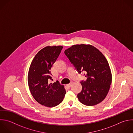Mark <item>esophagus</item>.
Masks as SVG:
<instances>
[{"instance_id":"obj_1","label":"esophagus","mask_w":133,"mask_h":133,"mask_svg":"<svg viewBox=\"0 0 133 133\" xmlns=\"http://www.w3.org/2000/svg\"><path fill=\"white\" fill-rule=\"evenodd\" d=\"M71 84H72V82H70V83H68V84H67V87H68L70 88V87H71Z\"/></svg>"}]
</instances>
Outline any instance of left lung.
<instances>
[{
  "mask_svg": "<svg viewBox=\"0 0 133 133\" xmlns=\"http://www.w3.org/2000/svg\"><path fill=\"white\" fill-rule=\"evenodd\" d=\"M65 54L79 74L84 71L87 80H82L79 101L88 106L96 105L106 97L112 82L109 63L103 54L91 45H74Z\"/></svg>",
  "mask_w": 133,
  "mask_h": 133,
  "instance_id": "1",
  "label": "left lung"
}]
</instances>
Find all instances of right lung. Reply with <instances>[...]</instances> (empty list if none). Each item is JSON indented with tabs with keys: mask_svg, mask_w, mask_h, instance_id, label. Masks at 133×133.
Returning <instances> with one entry per match:
<instances>
[{
	"mask_svg": "<svg viewBox=\"0 0 133 133\" xmlns=\"http://www.w3.org/2000/svg\"><path fill=\"white\" fill-rule=\"evenodd\" d=\"M62 46H46L33 58L28 75L30 92L35 100L47 107H54L63 100L66 91L58 81L50 83L52 75L50 69L63 49Z\"/></svg>",
	"mask_w": 133,
	"mask_h": 133,
	"instance_id": "1",
	"label": "right lung"
}]
</instances>
